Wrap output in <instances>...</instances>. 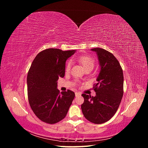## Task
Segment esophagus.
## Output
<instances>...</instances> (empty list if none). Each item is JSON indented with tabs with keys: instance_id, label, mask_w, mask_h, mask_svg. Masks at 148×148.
I'll return each mask as SVG.
<instances>
[{
	"instance_id": "34e87169",
	"label": "esophagus",
	"mask_w": 148,
	"mask_h": 148,
	"mask_svg": "<svg viewBox=\"0 0 148 148\" xmlns=\"http://www.w3.org/2000/svg\"><path fill=\"white\" fill-rule=\"evenodd\" d=\"M79 95H81V93H80V92H75V96H76V97L78 96H79Z\"/></svg>"
}]
</instances>
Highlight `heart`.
Segmentation results:
<instances>
[{
  "mask_svg": "<svg viewBox=\"0 0 148 148\" xmlns=\"http://www.w3.org/2000/svg\"><path fill=\"white\" fill-rule=\"evenodd\" d=\"M78 60L81 63L85 70L86 69H91L92 70L94 68V66L95 64V59L92 57L89 56H82L78 57ZM71 65V61L69 60L67 62L65 66V71L69 72L70 70Z\"/></svg>",
  "mask_w": 148,
  "mask_h": 148,
  "instance_id": "obj_1",
  "label": "heart"
}]
</instances>
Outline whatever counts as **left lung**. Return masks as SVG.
I'll list each match as a JSON object with an SVG mask.
<instances>
[{
    "label": "left lung",
    "instance_id": "obj_1",
    "mask_svg": "<svg viewBox=\"0 0 148 148\" xmlns=\"http://www.w3.org/2000/svg\"><path fill=\"white\" fill-rule=\"evenodd\" d=\"M96 52L101 70L93 85L95 97L83 94L84 102L81 108L89 122L96 124L105 123L117 112L123 95V74L118 60L104 49L94 48Z\"/></svg>",
    "mask_w": 148,
    "mask_h": 148
}]
</instances>
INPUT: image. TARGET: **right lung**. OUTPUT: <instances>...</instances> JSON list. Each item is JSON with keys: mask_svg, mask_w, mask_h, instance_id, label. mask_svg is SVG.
<instances>
[{"mask_svg": "<svg viewBox=\"0 0 148 148\" xmlns=\"http://www.w3.org/2000/svg\"><path fill=\"white\" fill-rule=\"evenodd\" d=\"M75 52L50 48L36 56L27 75L28 101L31 109L42 122L54 124L64 119L75 97L69 89L60 92L59 78L65 76V62Z\"/></svg>", "mask_w": 148, "mask_h": 148, "instance_id": "obj_1", "label": "right lung"}]
</instances>
